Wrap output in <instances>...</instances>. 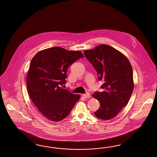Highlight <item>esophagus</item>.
I'll list each match as a JSON object with an SVG mask.
<instances>
[{"instance_id": "1", "label": "esophagus", "mask_w": 157, "mask_h": 157, "mask_svg": "<svg viewBox=\"0 0 157 157\" xmlns=\"http://www.w3.org/2000/svg\"><path fill=\"white\" fill-rule=\"evenodd\" d=\"M90 93L86 92L85 94H84L82 96L84 97L85 98H89L90 97Z\"/></svg>"}]
</instances>
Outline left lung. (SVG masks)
Segmentation results:
<instances>
[{
    "label": "left lung",
    "instance_id": "1",
    "mask_svg": "<svg viewBox=\"0 0 157 157\" xmlns=\"http://www.w3.org/2000/svg\"><path fill=\"white\" fill-rule=\"evenodd\" d=\"M85 56L102 81V92H95L93 97L100 106L94 112L97 118L108 120L116 116L128 104L134 89L133 72L128 59L120 51L108 45L102 44L85 51Z\"/></svg>",
    "mask_w": 157,
    "mask_h": 157
}]
</instances>
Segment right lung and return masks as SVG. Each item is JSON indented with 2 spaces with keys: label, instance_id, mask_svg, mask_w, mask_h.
Returning a JSON list of instances; mask_svg holds the SVG:
<instances>
[{
  "label": "right lung",
  "instance_id": "right-lung-1",
  "mask_svg": "<svg viewBox=\"0 0 157 157\" xmlns=\"http://www.w3.org/2000/svg\"><path fill=\"white\" fill-rule=\"evenodd\" d=\"M79 51L55 47L37 53L27 76L29 96L39 111L49 120L58 122L71 113L80 96L61 87L66 83L69 67L80 58Z\"/></svg>",
  "mask_w": 157,
  "mask_h": 157
}]
</instances>
